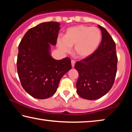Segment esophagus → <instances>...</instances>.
Instances as JSON below:
<instances>
[{
  "mask_svg": "<svg viewBox=\"0 0 132 132\" xmlns=\"http://www.w3.org/2000/svg\"><path fill=\"white\" fill-rule=\"evenodd\" d=\"M71 66H72V68H74L75 64L76 63V61H74V60H71Z\"/></svg>",
  "mask_w": 132,
  "mask_h": 132,
  "instance_id": "esophagus-1",
  "label": "esophagus"
}]
</instances>
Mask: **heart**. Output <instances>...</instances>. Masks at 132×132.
I'll list each match as a JSON object with an SVG mask.
<instances>
[{"mask_svg":"<svg viewBox=\"0 0 132 132\" xmlns=\"http://www.w3.org/2000/svg\"><path fill=\"white\" fill-rule=\"evenodd\" d=\"M102 40V34L95 27L77 25L68 28L64 36L57 38V46L64 52L70 51L74 46V52L77 57L86 58L92 55L98 50Z\"/></svg>","mask_w":132,"mask_h":132,"instance_id":"obj_1","label":"heart"}]
</instances>
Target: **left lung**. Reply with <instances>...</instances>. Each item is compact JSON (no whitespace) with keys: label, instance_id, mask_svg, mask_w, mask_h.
Returning a JSON list of instances; mask_svg holds the SVG:
<instances>
[{"label":"left lung","instance_id":"obj_1","mask_svg":"<svg viewBox=\"0 0 132 132\" xmlns=\"http://www.w3.org/2000/svg\"><path fill=\"white\" fill-rule=\"evenodd\" d=\"M102 40L92 55L77 62L75 68L79 72L77 93L84 99L94 100L103 97L111 90L117 70L116 45L105 28L98 25Z\"/></svg>","mask_w":132,"mask_h":132}]
</instances>
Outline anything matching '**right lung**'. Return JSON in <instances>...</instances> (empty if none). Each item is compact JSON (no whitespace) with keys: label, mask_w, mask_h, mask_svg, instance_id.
<instances>
[{"label":"right lung","mask_w":132,"mask_h":132,"mask_svg":"<svg viewBox=\"0 0 132 132\" xmlns=\"http://www.w3.org/2000/svg\"><path fill=\"white\" fill-rule=\"evenodd\" d=\"M61 29L57 22H45L31 28L19 45L17 68L23 88L37 99H46L56 92L60 80L71 68L68 57L56 60L51 55Z\"/></svg>","instance_id":"1"}]
</instances>
